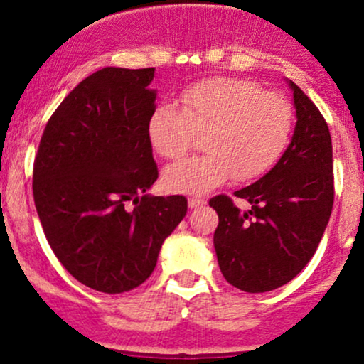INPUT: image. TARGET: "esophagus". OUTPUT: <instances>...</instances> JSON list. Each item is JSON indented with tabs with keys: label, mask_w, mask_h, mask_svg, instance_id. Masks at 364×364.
<instances>
[{
	"label": "esophagus",
	"mask_w": 364,
	"mask_h": 364,
	"mask_svg": "<svg viewBox=\"0 0 364 364\" xmlns=\"http://www.w3.org/2000/svg\"><path fill=\"white\" fill-rule=\"evenodd\" d=\"M205 200L203 198H196V196H191V198H188V207L190 208H198V207H203L205 205Z\"/></svg>",
	"instance_id": "esophagus-1"
}]
</instances>
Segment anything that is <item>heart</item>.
<instances>
[{
    "mask_svg": "<svg viewBox=\"0 0 364 364\" xmlns=\"http://www.w3.org/2000/svg\"><path fill=\"white\" fill-rule=\"evenodd\" d=\"M181 107L161 102L149 119V139L159 156L178 161L205 133L207 156L188 159L162 173L168 191L203 195L232 178L263 176L286 152L292 107L286 97L255 82L217 77L191 83L179 94Z\"/></svg>",
    "mask_w": 364,
    "mask_h": 364,
    "instance_id": "b5f03b06",
    "label": "heart"
}]
</instances>
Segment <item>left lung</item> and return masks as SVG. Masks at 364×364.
<instances>
[{"mask_svg":"<svg viewBox=\"0 0 364 364\" xmlns=\"http://www.w3.org/2000/svg\"><path fill=\"white\" fill-rule=\"evenodd\" d=\"M296 127L291 144L265 176L235 191L252 203L241 212L225 195L212 198L219 215L217 262L225 281L245 292L284 286L306 267L333 205L332 140L323 116L292 80Z\"/></svg>","mask_w":364,"mask_h":364,"instance_id":"left-lung-1","label":"left lung"}]
</instances>
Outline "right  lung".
Instances as JSON below:
<instances>
[{"label":"right lung","mask_w":364,"mask_h":364,"mask_svg":"<svg viewBox=\"0 0 364 364\" xmlns=\"http://www.w3.org/2000/svg\"><path fill=\"white\" fill-rule=\"evenodd\" d=\"M154 73L107 66L82 80L46 124L34 162L49 246L78 282L107 294L147 281L186 215L185 196L145 193L159 174L149 139Z\"/></svg>","instance_id":"1"}]
</instances>
